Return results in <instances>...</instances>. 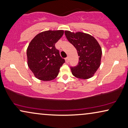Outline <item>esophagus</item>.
<instances>
[{"mask_svg":"<svg viewBox=\"0 0 128 128\" xmlns=\"http://www.w3.org/2000/svg\"><path fill=\"white\" fill-rule=\"evenodd\" d=\"M66 63H68V62H69V57H66Z\"/></svg>","mask_w":128,"mask_h":128,"instance_id":"34e87169","label":"esophagus"}]
</instances>
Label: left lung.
Instances as JSON below:
<instances>
[{
    "mask_svg": "<svg viewBox=\"0 0 128 128\" xmlns=\"http://www.w3.org/2000/svg\"><path fill=\"white\" fill-rule=\"evenodd\" d=\"M65 35L80 56L78 65L71 67L72 75L83 80L92 77L101 64L102 51L99 44L94 37L84 32L66 30Z\"/></svg>",
    "mask_w": 128,
    "mask_h": 128,
    "instance_id": "obj_1",
    "label": "left lung"
}]
</instances>
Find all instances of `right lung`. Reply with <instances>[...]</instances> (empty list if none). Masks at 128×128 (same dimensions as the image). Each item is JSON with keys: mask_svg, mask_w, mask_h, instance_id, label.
<instances>
[{"mask_svg": "<svg viewBox=\"0 0 128 128\" xmlns=\"http://www.w3.org/2000/svg\"><path fill=\"white\" fill-rule=\"evenodd\" d=\"M63 34V30H46L36 35L29 44L26 50L28 66L38 80L49 81L58 75L65 60L55 44Z\"/></svg>", "mask_w": 128, "mask_h": 128, "instance_id": "right-lung-1", "label": "right lung"}]
</instances>
